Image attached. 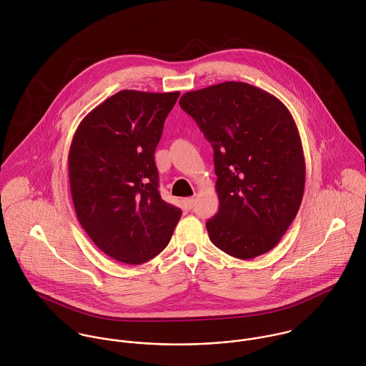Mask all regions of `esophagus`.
<instances>
[{
    "label": "esophagus",
    "instance_id": "1",
    "mask_svg": "<svg viewBox=\"0 0 366 366\" xmlns=\"http://www.w3.org/2000/svg\"><path fill=\"white\" fill-rule=\"evenodd\" d=\"M194 202H196V200H194V197H190V199H186V200H184V204H186V207H187V209H193Z\"/></svg>",
    "mask_w": 366,
    "mask_h": 366
}]
</instances>
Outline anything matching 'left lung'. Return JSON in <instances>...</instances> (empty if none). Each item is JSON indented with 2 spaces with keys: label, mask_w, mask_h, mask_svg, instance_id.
I'll return each instance as SVG.
<instances>
[{
  "label": "left lung",
  "mask_w": 366,
  "mask_h": 366,
  "mask_svg": "<svg viewBox=\"0 0 366 366\" xmlns=\"http://www.w3.org/2000/svg\"><path fill=\"white\" fill-rule=\"evenodd\" d=\"M179 104L214 149L219 209L206 224L211 242L239 259L269 252L305 193L306 162L290 111L242 81L187 92Z\"/></svg>",
  "instance_id": "8db88e82"
}]
</instances>
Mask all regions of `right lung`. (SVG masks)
Masks as SVG:
<instances>
[{
  "mask_svg": "<svg viewBox=\"0 0 366 366\" xmlns=\"http://www.w3.org/2000/svg\"><path fill=\"white\" fill-rule=\"evenodd\" d=\"M179 92L121 90L90 111L69 151L77 219L115 261L139 264L169 244L182 209L157 190L155 149Z\"/></svg>",
  "mask_w": 366,
  "mask_h": 366,
  "instance_id": "obj_1",
  "label": "right lung"
}]
</instances>
